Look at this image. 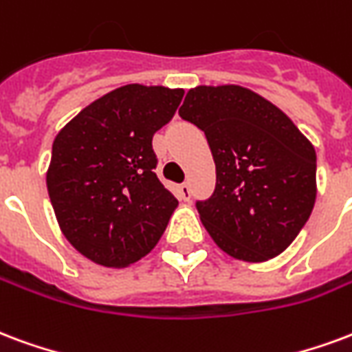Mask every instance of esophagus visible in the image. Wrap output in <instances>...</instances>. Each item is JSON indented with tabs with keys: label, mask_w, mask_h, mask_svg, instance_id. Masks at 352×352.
Instances as JSON below:
<instances>
[{
	"label": "esophagus",
	"mask_w": 352,
	"mask_h": 352,
	"mask_svg": "<svg viewBox=\"0 0 352 352\" xmlns=\"http://www.w3.org/2000/svg\"><path fill=\"white\" fill-rule=\"evenodd\" d=\"M177 192H179V197H181L183 201H190V186H188V183L179 184Z\"/></svg>",
	"instance_id": "esophagus-1"
}]
</instances>
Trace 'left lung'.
I'll return each instance as SVG.
<instances>
[{
  "label": "left lung",
  "instance_id": "left-lung-1",
  "mask_svg": "<svg viewBox=\"0 0 352 352\" xmlns=\"http://www.w3.org/2000/svg\"><path fill=\"white\" fill-rule=\"evenodd\" d=\"M179 116L205 132L216 188L196 201L212 241L235 259L276 257L314 210V145L280 108L241 85L190 89Z\"/></svg>",
  "mask_w": 352,
  "mask_h": 352
}]
</instances>
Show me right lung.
Segmentation results:
<instances>
[{
	"label": "right lung",
	"instance_id": "add662e5",
	"mask_svg": "<svg viewBox=\"0 0 352 352\" xmlns=\"http://www.w3.org/2000/svg\"><path fill=\"white\" fill-rule=\"evenodd\" d=\"M183 95L123 85L83 108L54 140L52 207L67 241L91 261L126 267L160 241L179 201L156 177L153 136Z\"/></svg>",
	"mask_w": 352,
	"mask_h": 352
}]
</instances>
